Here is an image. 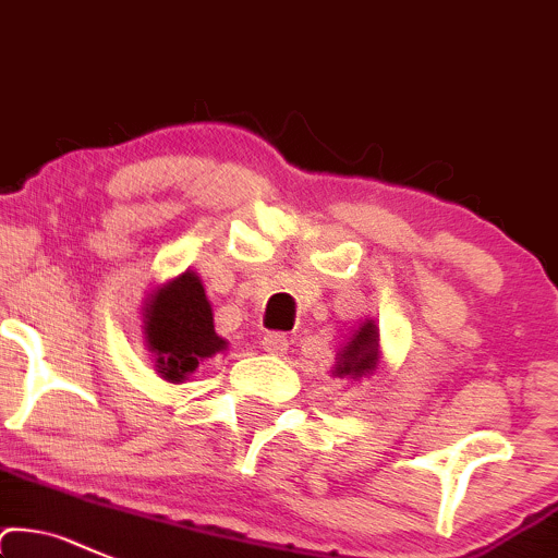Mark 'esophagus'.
<instances>
[{"instance_id":"obj_1","label":"esophagus","mask_w":558,"mask_h":558,"mask_svg":"<svg viewBox=\"0 0 558 558\" xmlns=\"http://www.w3.org/2000/svg\"><path fill=\"white\" fill-rule=\"evenodd\" d=\"M263 349L274 353V356H281V353L290 349V340H287L284 332H268L266 338H263Z\"/></svg>"}]
</instances>
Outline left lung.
<instances>
[{"label":"left lung","instance_id":"obj_1","mask_svg":"<svg viewBox=\"0 0 558 558\" xmlns=\"http://www.w3.org/2000/svg\"><path fill=\"white\" fill-rule=\"evenodd\" d=\"M377 364V329L373 322H367L364 327L356 329V335L351 338V343L345 345L340 353V362L335 367L338 377H362L369 375Z\"/></svg>","mask_w":558,"mask_h":558}]
</instances>
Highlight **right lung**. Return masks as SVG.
Returning a JSON list of instances; mask_svg holds the SVG:
<instances>
[{
  "label": "right lung",
  "mask_w": 558,
  "mask_h": 558,
  "mask_svg": "<svg viewBox=\"0 0 558 558\" xmlns=\"http://www.w3.org/2000/svg\"><path fill=\"white\" fill-rule=\"evenodd\" d=\"M146 343L157 356L161 377L172 383H181L202 359L226 349V340L215 335L213 311L196 274L185 271L151 295L146 303Z\"/></svg>",
  "instance_id": "1"
}]
</instances>
